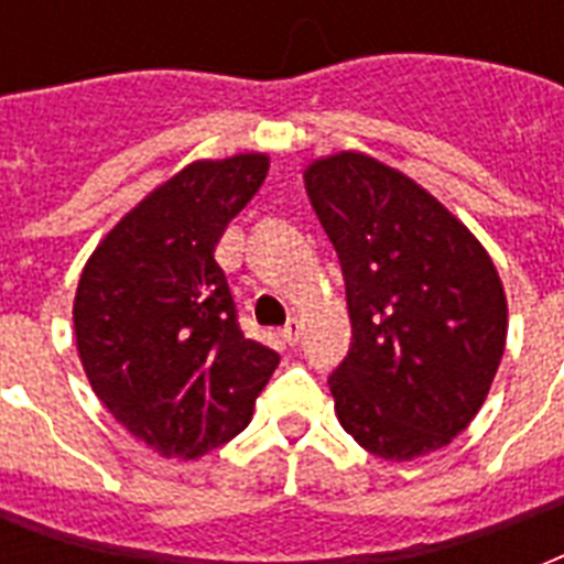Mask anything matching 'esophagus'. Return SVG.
<instances>
[{
	"mask_svg": "<svg viewBox=\"0 0 564 564\" xmlns=\"http://www.w3.org/2000/svg\"><path fill=\"white\" fill-rule=\"evenodd\" d=\"M281 336H283V343L299 345V339H301V322H299V318H290V322L281 327Z\"/></svg>",
	"mask_w": 564,
	"mask_h": 564,
	"instance_id": "esophagus-1",
	"label": "esophagus"
}]
</instances>
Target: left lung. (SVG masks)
Listing matches in <instances>:
<instances>
[{
  "instance_id": "left-lung-1",
  "label": "left lung",
  "mask_w": 564,
  "mask_h": 564,
  "mask_svg": "<svg viewBox=\"0 0 564 564\" xmlns=\"http://www.w3.org/2000/svg\"><path fill=\"white\" fill-rule=\"evenodd\" d=\"M304 181L351 316V348L327 377L339 424L392 463L445 447L471 424L503 357L498 269L427 189L375 158L334 154Z\"/></svg>"
}]
</instances>
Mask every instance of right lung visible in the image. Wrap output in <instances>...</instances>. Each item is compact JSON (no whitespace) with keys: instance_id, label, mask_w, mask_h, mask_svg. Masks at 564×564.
<instances>
[{"instance_id":"obj_1","label":"right lung","mask_w":564,"mask_h":564,"mask_svg":"<svg viewBox=\"0 0 564 564\" xmlns=\"http://www.w3.org/2000/svg\"><path fill=\"white\" fill-rule=\"evenodd\" d=\"M263 154L198 161L137 204L87 260L75 343L93 392L163 456L242 433L278 351L239 325L216 242L265 181Z\"/></svg>"}]
</instances>
